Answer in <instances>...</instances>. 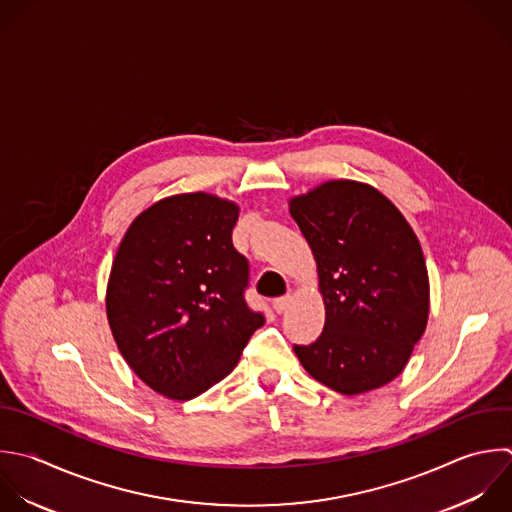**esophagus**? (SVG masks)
I'll return each instance as SVG.
<instances>
[{
  "label": "esophagus",
  "mask_w": 512,
  "mask_h": 512,
  "mask_svg": "<svg viewBox=\"0 0 512 512\" xmlns=\"http://www.w3.org/2000/svg\"><path fill=\"white\" fill-rule=\"evenodd\" d=\"M292 304V296L290 294H286V296H282V298H276L274 300V310L278 312V314H282V312H286L288 310V306Z\"/></svg>",
  "instance_id": "1"
}]
</instances>
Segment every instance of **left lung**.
Wrapping results in <instances>:
<instances>
[{
  "mask_svg": "<svg viewBox=\"0 0 512 512\" xmlns=\"http://www.w3.org/2000/svg\"><path fill=\"white\" fill-rule=\"evenodd\" d=\"M326 306L316 342L294 346L306 372L340 394L394 380L428 320V272L410 224L368 184L332 180L290 200Z\"/></svg>",
  "mask_w": 512,
  "mask_h": 512,
  "instance_id": "left-lung-1",
  "label": "left lung"
}]
</instances>
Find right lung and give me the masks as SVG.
I'll return each mask as SVG.
<instances>
[{
	"label": "right lung",
	"instance_id": "right-lung-1",
	"mask_svg": "<svg viewBox=\"0 0 512 512\" xmlns=\"http://www.w3.org/2000/svg\"><path fill=\"white\" fill-rule=\"evenodd\" d=\"M234 202L194 192L164 198L128 228L106 310L130 368L156 392L190 400L226 378L264 324L244 292L250 264L232 244Z\"/></svg>",
	"mask_w": 512,
	"mask_h": 512
}]
</instances>
